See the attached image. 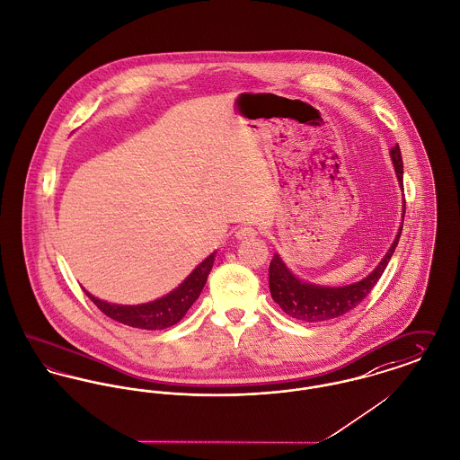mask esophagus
I'll return each instance as SVG.
<instances>
[{
  "label": "esophagus",
  "mask_w": 460,
  "mask_h": 460,
  "mask_svg": "<svg viewBox=\"0 0 460 460\" xmlns=\"http://www.w3.org/2000/svg\"><path fill=\"white\" fill-rule=\"evenodd\" d=\"M235 237H237V241L254 239V237H256V230L251 228V226H241V228L235 232Z\"/></svg>",
  "instance_id": "esophagus-1"
}]
</instances>
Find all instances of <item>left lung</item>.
Wrapping results in <instances>:
<instances>
[{
  "instance_id": "1",
  "label": "left lung",
  "mask_w": 460,
  "mask_h": 460,
  "mask_svg": "<svg viewBox=\"0 0 460 460\" xmlns=\"http://www.w3.org/2000/svg\"><path fill=\"white\" fill-rule=\"evenodd\" d=\"M391 158L394 164V171L398 176L399 186L402 190V158L399 152V145L391 150ZM402 219H404V202H402ZM402 219L399 226L398 235L394 239L382 261L376 265V269L365 277L359 282L340 286V288H328V286H317L310 284L295 276L286 263L280 260L279 254H274L269 269V288L274 302L291 315L293 319L305 321V323H319L335 319L354 306L359 305L367 296V293L373 289V286L378 282V279L384 274L394 249L401 237L402 230Z\"/></svg>"
}]
</instances>
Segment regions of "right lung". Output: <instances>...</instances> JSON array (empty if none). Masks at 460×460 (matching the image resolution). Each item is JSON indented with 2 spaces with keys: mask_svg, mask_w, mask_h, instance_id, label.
Masks as SVG:
<instances>
[{
  "mask_svg": "<svg viewBox=\"0 0 460 460\" xmlns=\"http://www.w3.org/2000/svg\"><path fill=\"white\" fill-rule=\"evenodd\" d=\"M215 263V252L208 256L190 276L184 279L183 282L172 289L169 295L148 302L141 305H117V304H108L99 298H95L87 289L85 295L93 300L97 308L106 314L108 317L132 326L139 330H165L180 323L188 312V308L195 304V300L200 296L208 276L213 269Z\"/></svg>",
  "mask_w": 460,
  "mask_h": 460,
  "instance_id": "add662e5",
  "label": "right lung"
}]
</instances>
